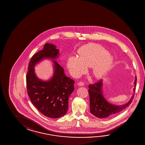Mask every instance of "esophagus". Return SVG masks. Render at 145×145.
<instances>
[{
	"label": "esophagus",
	"mask_w": 145,
	"mask_h": 145,
	"mask_svg": "<svg viewBox=\"0 0 145 145\" xmlns=\"http://www.w3.org/2000/svg\"><path fill=\"white\" fill-rule=\"evenodd\" d=\"M78 85L79 86H83L84 85V82H78Z\"/></svg>",
	"instance_id": "34e87169"
}]
</instances>
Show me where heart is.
I'll use <instances>...</instances> for the list:
<instances>
[{
	"label": "heart",
	"mask_w": 145,
	"mask_h": 145,
	"mask_svg": "<svg viewBox=\"0 0 145 145\" xmlns=\"http://www.w3.org/2000/svg\"><path fill=\"white\" fill-rule=\"evenodd\" d=\"M78 54L79 58L70 57L67 63L71 74L74 77L85 72L87 66L92 67V74L95 77L101 79L106 74L113 63V57L98 44L84 45L79 50Z\"/></svg>",
	"instance_id": "heart-1"
}]
</instances>
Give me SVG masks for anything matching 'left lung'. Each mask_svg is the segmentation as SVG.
Wrapping results in <instances>:
<instances>
[{"mask_svg":"<svg viewBox=\"0 0 145 145\" xmlns=\"http://www.w3.org/2000/svg\"><path fill=\"white\" fill-rule=\"evenodd\" d=\"M103 80L94 84L89 86L88 90L90 98V108L91 114L100 118H111L122 111L130 105L134 98L136 86L137 77L135 76L134 93L128 102L122 105L112 104L108 102L103 94Z\"/></svg>","mask_w":145,"mask_h":145,"instance_id":"left-lung-1","label":"left lung"}]
</instances>
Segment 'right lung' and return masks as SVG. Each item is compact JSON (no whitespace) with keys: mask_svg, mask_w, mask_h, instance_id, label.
Returning <instances> with one entry per match:
<instances>
[{"mask_svg":"<svg viewBox=\"0 0 145 145\" xmlns=\"http://www.w3.org/2000/svg\"><path fill=\"white\" fill-rule=\"evenodd\" d=\"M59 51L53 44L46 43L31 59L26 80L27 94L34 106L48 118H58L67 113L69 98L74 90V81L67 77L56 60ZM45 59L53 61L54 74L45 81L35 73L34 67Z\"/></svg>","mask_w":145,"mask_h":145,"instance_id":"add662e5","label":"right lung"}]
</instances>
